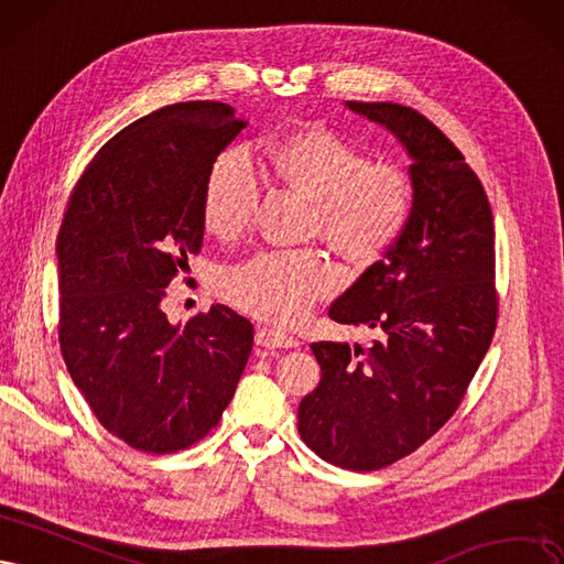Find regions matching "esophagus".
Returning a JSON list of instances; mask_svg holds the SVG:
<instances>
[{"instance_id":"1","label":"esophagus","mask_w":564,"mask_h":564,"mask_svg":"<svg viewBox=\"0 0 564 564\" xmlns=\"http://www.w3.org/2000/svg\"><path fill=\"white\" fill-rule=\"evenodd\" d=\"M256 341L260 344V347H269V349H295L297 347V339L293 335H288L276 328H258Z\"/></svg>"}]
</instances>
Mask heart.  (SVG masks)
I'll return each mask as SVG.
<instances>
[{"label":"heart","mask_w":564,"mask_h":564,"mask_svg":"<svg viewBox=\"0 0 564 564\" xmlns=\"http://www.w3.org/2000/svg\"><path fill=\"white\" fill-rule=\"evenodd\" d=\"M281 180L316 202V227L344 256L377 262L405 231L414 189L391 161L328 129H308L271 148ZM262 177L252 156L234 148L213 161L202 196L208 231L236 239L260 206ZM337 264L316 248H267L223 271V295L243 312L274 323H295L321 297L337 290Z\"/></svg>","instance_id":"heart-1"}]
</instances>
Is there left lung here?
Returning a JSON list of instances; mask_svg holds the SVG:
<instances>
[{
	"label": "left lung",
	"instance_id": "obj_1",
	"mask_svg": "<svg viewBox=\"0 0 564 564\" xmlns=\"http://www.w3.org/2000/svg\"><path fill=\"white\" fill-rule=\"evenodd\" d=\"M408 148L414 206L401 239L330 306L379 333L368 349L316 341L318 387L300 435L321 459L377 470L422 447L462 405L497 330L495 223L485 187L438 126L398 102H347Z\"/></svg>",
	"mask_w": 564,
	"mask_h": 564
}]
</instances>
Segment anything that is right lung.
Masks as SVG:
<instances>
[{
	"instance_id": "obj_1",
	"label": "right lung",
	"mask_w": 564,
	"mask_h": 564,
	"mask_svg": "<svg viewBox=\"0 0 564 564\" xmlns=\"http://www.w3.org/2000/svg\"><path fill=\"white\" fill-rule=\"evenodd\" d=\"M248 126L227 102L166 105L88 163L58 231V344L96 420L140 452L192 447L217 426L252 351L225 304L171 325L161 300L204 243L206 175Z\"/></svg>"
}]
</instances>
